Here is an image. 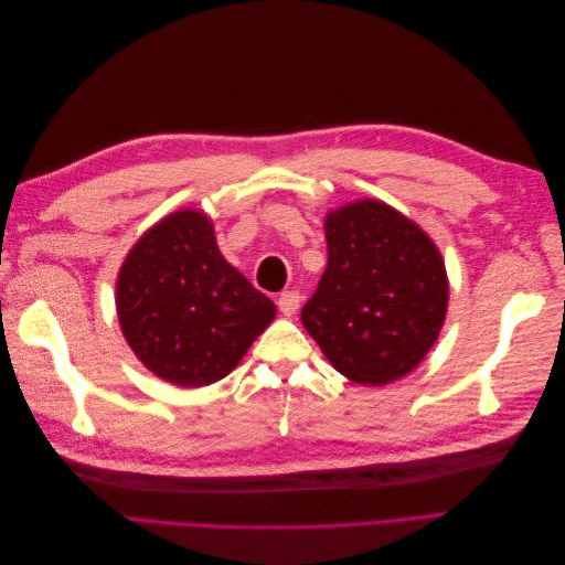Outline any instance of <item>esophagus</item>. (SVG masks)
<instances>
[{"mask_svg": "<svg viewBox=\"0 0 565 565\" xmlns=\"http://www.w3.org/2000/svg\"><path fill=\"white\" fill-rule=\"evenodd\" d=\"M299 301H301L299 292H282L278 299V309L285 316H295L299 311Z\"/></svg>", "mask_w": 565, "mask_h": 565, "instance_id": "1", "label": "esophagus"}]
</instances>
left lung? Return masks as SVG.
<instances>
[{
  "instance_id": "obj_1",
  "label": "left lung",
  "mask_w": 565,
  "mask_h": 565,
  "mask_svg": "<svg viewBox=\"0 0 565 565\" xmlns=\"http://www.w3.org/2000/svg\"><path fill=\"white\" fill-rule=\"evenodd\" d=\"M328 266L301 322L337 372L384 386L436 344L450 282L436 243L382 200H353L324 216Z\"/></svg>"
}]
</instances>
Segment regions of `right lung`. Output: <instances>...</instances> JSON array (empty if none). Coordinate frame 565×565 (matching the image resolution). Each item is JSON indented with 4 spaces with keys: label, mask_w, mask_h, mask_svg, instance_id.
<instances>
[{
    "label": "right lung",
    "mask_w": 565,
    "mask_h": 565,
    "mask_svg": "<svg viewBox=\"0 0 565 565\" xmlns=\"http://www.w3.org/2000/svg\"><path fill=\"white\" fill-rule=\"evenodd\" d=\"M115 306L134 355L181 388L224 380L276 318V303L218 252L202 210L167 214L134 243Z\"/></svg>",
    "instance_id": "obj_1"
}]
</instances>
